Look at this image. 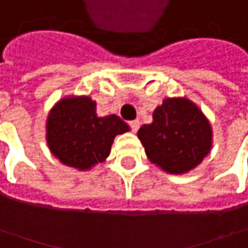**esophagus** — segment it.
Wrapping results in <instances>:
<instances>
[{
	"instance_id": "34e87169",
	"label": "esophagus",
	"mask_w": 248,
	"mask_h": 248,
	"mask_svg": "<svg viewBox=\"0 0 248 248\" xmlns=\"http://www.w3.org/2000/svg\"><path fill=\"white\" fill-rule=\"evenodd\" d=\"M129 126H130L132 132H138V129L140 126V122L139 121H132V122H129Z\"/></svg>"
}]
</instances>
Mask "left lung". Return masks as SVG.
<instances>
[{
  "instance_id": "obj_1",
  "label": "left lung",
  "mask_w": 248,
  "mask_h": 248,
  "mask_svg": "<svg viewBox=\"0 0 248 248\" xmlns=\"http://www.w3.org/2000/svg\"><path fill=\"white\" fill-rule=\"evenodd\" d=\"M138 138L147 159L170 174H185L197 168L213 146L212 124L186 96L163 99L153 110V122L143 124Z\"/></svg>"
}]
</instances>
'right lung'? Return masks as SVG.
<instances>
[{
  "label": "right lung",
  "mask_w": 248,
  "mask_h": 248,
  "mask_svg": "<svg viewBox=\"0 0 248 248\" xmlns=\"http://www.w3.org/2000/svg\"><path fill=\"white\" fill-rule=\"evenodd\" d=\"M45 129L51 153L80 171L105 162L115 138L130 130L116 115L98 116L96 102L86 95L61 98L49 110Z\"/></svg>",
  "instance_id": "1"
}]
</instances>
